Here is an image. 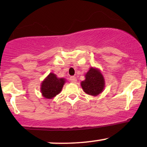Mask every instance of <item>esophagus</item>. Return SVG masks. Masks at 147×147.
Instances as JSON below:
<instances>
[{
  "label": "esophagus",
  "instance_id": "obj_1",
  "mask_svg": "<svg viewBox=\"0 0 147 147\" xmlns=\"http://www.w3.org/2000/svg\"><path fill=\"white\" fill-rule=\"evenodd\" d=\"M70 81L72 83H76V82H77V78H76L75 77L72 76V77H70Z\"/></svg>",
  "mask_w": 147,
  "mask_h": 147
}]
</instances>
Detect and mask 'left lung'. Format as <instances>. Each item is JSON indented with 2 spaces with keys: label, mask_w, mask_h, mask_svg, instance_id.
<instances>
[{
  "label": "left lung",
  "mask_w": 147,
  "mask_h": 147,
  "mask_svg": "<svg viewBox=\"0 0 147 147\" xmlns=\"http://www.w3.org/2000/svg\"><path fill=\"white\" fill-rule=\"evenodd\" d=\"M85 80L81 82V86L86 93L97 96L102 92L105 86V82L99 69L91 67L85 75Z\"/></svg>",
  "instance_id": "8db88e82"
}]
</instances>
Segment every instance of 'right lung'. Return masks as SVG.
<instances>
[{
  "label": "right lung",
  "instance_id": "1",
  "mask_svg": "<svg viewBox=\"0 0 147 147\" xmlns=\"http://www.w3.org/2000/svg\"><path fill=\"white\" fill-rule=\"evenodd\" d=\"M65 79L58 78L54 73H50L41 83V91L42 95L47 99H52L61 91Z\"/></svg>",
  "mask_w": 147,
  "mask_h": 147
}]
</instances>
